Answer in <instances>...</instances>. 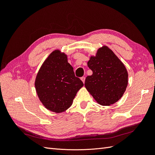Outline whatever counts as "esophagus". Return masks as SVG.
Returning <instances> with one entry per match:
<instances>
[{
    "label": "esophagus",
    "instance_id": "1",
    "mask_svg": "<svg viewBox=\"0 0 155 155\" xmlns=\"http://www.w3.org/2000/svg\"><path fill=\"white\" fill-rule=\"evenodd\" d=\"M81 80L83 81V83H85V77H82V78H81Z\"/></svg>",
    "mask_w": 155,
    "mask_h": 155
}]
</instances>
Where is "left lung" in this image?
Here are the masks:
<instances>
[{
  "label": "left lung",
  "instance_id": "obj_1",
  "mask_svg": "<svg viewBox=\"0 0 155 155\" xmlns=\"http://www.w3.org/2000/svg\"><path fill=\"white\" fill-rule=\"evenodd\" d=\"M92 71L85 87L98 104L110 106L123 96L128 85V72L124 64L111 49L104 45L87 63Z\"/></svg>",
  "mask_w": 155,
  "mask_h": 155
}]
</instances>
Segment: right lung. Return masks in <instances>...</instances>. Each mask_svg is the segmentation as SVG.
Returning <instances> with one entry per match:
<instances>
[{
    "label": "right lung",
    "mask_w": 155,
    "mask_h": 155,
    "mask_svg": "<svg viewBox=\"0 0 155 155\" xmlns=\"http://www.w3.org/2000/svg\"><path fill=\"white\" fill-rule=\"evenodd\" d=\"M83 86L81 79L75 76L67 54L59 50L53 51L45 59L35 81L37 94L42 104L55 113L67 110Z\"/></svg>",
    "instance_id": "add662e5"
}]
</instances>
